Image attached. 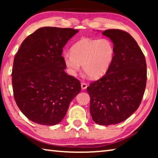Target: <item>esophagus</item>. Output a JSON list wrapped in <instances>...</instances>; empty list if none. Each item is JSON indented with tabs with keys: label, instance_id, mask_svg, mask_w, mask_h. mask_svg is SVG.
Returning a JSON list of instances; mask_svg holds the SVG:
<instances>
[{
	"label": "esophagus",
	"instance_id": "obj_1",
	"mask_svg": "<svg viewBox=\"0 0 158 158\" xmlns=\"http://www.w3.org/2000/svg\"><path fill=\"white\" fill-rule=\"evenodd\" d=\"M81 89L83 90H84V89H86V88L88 86V84H85V83H81Z\"/></svg>",
	"mask_w": 158,
	"mask_h": 158
}]
</instances>
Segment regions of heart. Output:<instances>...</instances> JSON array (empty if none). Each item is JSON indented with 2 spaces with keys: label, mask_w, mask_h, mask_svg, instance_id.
<instances>
[{
  "label": "heart",
  "mask_w": 158,
  "mask_h": 158,
  "mask_svg": "<svg viewBox=\"0 0 158 158\" xmlns=\"http://www.w3.org/2000/svg\"><path fill=\"white\" fill-rule=\"evenodd\" d=\"M70 53L63 55V60L71 74L82 65L84 73L91 79H98L107 73L113 62L114 44L109 39L83 38L73 45Z\"/></svg>",
  "instance_id": "1"
}]
</instances>
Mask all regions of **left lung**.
<instances>
[{"instance_id":"1","label":"left lung","mask_w":158,"mask_h":158,"mask_svg":"<svg viewBox=\"0 0 158 158\" xmlns=\"http://www.w3.org/2000/svg\"><path fill=\"white\" fill-rule=\"evenodd\" d=\"M114 44L113 62L105 75L87 88L93 121L102 125L119 123L137 111L146 89L145 56L135 40L118 29L102 32Z\"/></svg>"}]
</instances>
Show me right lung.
Instances as JSON below:
<instances>
[{"mask_svg": "<svg viewBox=\"0 0 158 158\" xmlns=\"http://www.w3.org/2000/svg\"><path fill=\"white\" fill-rule=\"evenodd\" d=\"M79 32L42 27L23 41L13 63L12 83L16 103L31 121L54 125L81 91L78 79L65 72L63 48Z\"/></svg>", "mask_w": 158, "mask_h": 158, "instance_id": "add662e5", "label": "right lung"}]
</instances>
